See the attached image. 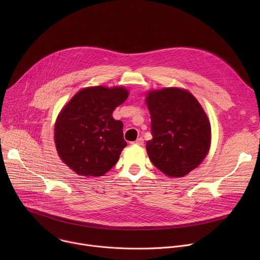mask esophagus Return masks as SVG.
<instances>
[{
  "instance_id": "obj_1",
  "label": "esophagus",
  "mask_w": 260,
  "mask_h": 260,
  "mask_svg": "<svg viewBox=\"0 0 260 260\" xmlns=\"http://www.w3.org/2000/svg\"><path fill=\"white\" fill-rule=\"evenodd\" d=\"M133 144H134V145H140V146H142V145L144 144V140H143L142 138H139V139H137L135 142H133Z\"/></svg>"
}]
</instances>
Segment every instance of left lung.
<instances>
[{
	"label": "left lung",
	"instance_id": "obj_1",
	"mask_svg": "<svg viewBox=\"0 0 260 260\" xmlns=\"http://www.w3.org/2000/svg\"><path fill=\"white\" fill-rule=\"evenodd\" d=\"M146 104L152 139L146 149L151 162L169 177H183L198 168L211 145L208 116L191 92L167 87L150 90Z\"/></svg>",
	"mask_w": 260,
	"mask_h": 260
}]
</instances>
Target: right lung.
I'll return each instance as SVG.
<instances>
[{"label":"right lung","mask_w":260,"mask_h":260,"mask_svg":"<svg viewBox=\"0 0 260 260\" xmlns=\"http://www.w3.org/2000/svg\"><path fill=\"white\" fill-rule=\"evenodd\" d=\"M127 96L122 86H91L78 91L61 109L54 141L60 159L72 171L99 177L116 165L126 142L123 123L112 113Z\"/></svg>","instance_id":"obj_1"}]
</instances>
